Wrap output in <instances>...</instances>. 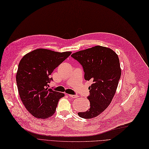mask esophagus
<instances>
[{
  "label": "esophagus",
  "instance_id": "obj_1",
  "mask_svg": "<svg viewBox=\"0 0 149 149\" xmlns=\"http://www.w3.org/2000/svg\"><path fill=\"white\" fill-rule=\"evenodd\" d=\"M71 98H77L78 97L77 95H69Z\"/></svg>",
  "mask_w": 149,
  "mask_h": 149
}]
</instances>
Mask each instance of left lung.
Returning a JSON list of instances; mask_svg holds the SVG:
<instances>
[{
	"label": "left lung",
	"instance_id": "1",
	"mask_svg": "<svg viewBox=\"0 0 149 149\" xmlns=\"http://www.w3.org/2000/svg\"><path fill=\"white\" fill-rule=\"evenodd\" d=\"M71 56L83 66L85 79L93 83L88 88L90 108L78 115L84 118H95L112 102L122 74L117 54L112 49L95 46L75 52Z\"/></svg>",
	"mask_w": 149,
	"mask_h": 149
}]
</instances>
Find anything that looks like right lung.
I'll return each instance as SVG.
<instances>
[{"mask_svg":"<svg viewBox=\"0 0 149 149\" xmlns=\"http://www.w3.org/2000/svg\"><path fill=\"white\" fill-rule=\"evenodd\" d=\"M71 53L38 48L21 59L16 75L19 95L27 111L34 117L46 119L56 112L58 101L64 94L48 88V84L52 80L49 75Z\"/></svg>","mask_w":149,"mask_h":149,"instance_id":"obj_1","label":"right lung"}]
</instances>
